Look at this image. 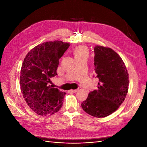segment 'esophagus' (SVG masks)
<instances>
[{
	"instance_id": "1",
	"label": "esophagus",
	"mask_w": 147,
	"mask_h": 147,
	"mask_svg": "<svg viewBox=\"0 0 147 147\" xmlns=\"http://www.w3.org/2000/svg\"><path fill=\"white\" fill-rule=\"evenodd\" d=\"M78 91V89H71V90L69 91V92H72L75 93V92H77Z\"/></svg>"
}]
</instances>
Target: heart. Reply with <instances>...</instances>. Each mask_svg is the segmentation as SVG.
<instances>
[{"instance_id":"b5f03b06","label":"heart","mask_w":147,"mask_h":147,"mask_svg":"<svg viewBox=\"0 0 147 147\" xmlns=\"http://www.w3.org/2000/svg\"><path fill=\"white\" fill-rule=\"evenodd\" d=\"M73 54L75 59L85 58L87 59L89 56V50L85 46H79L76 47L73 50Z\"/></svg>"}]
</instances>
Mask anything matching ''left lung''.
<instances>
[{
	"mask_svg": "<svg viewBox=\"0 0 147 147\" xmlns=\"http://www.w3.org/2000/svg\"><path fill=\"white\" fill-rule=\"evenodd\" d=\"M94 67L98 89L83 101V110L91 116L104 118L115 112L128 92L129 73L119 55L109 47L95 46Z\"/></svg>",
	"mask_w": 147,
	"mask_h": 147,
	"instance_id": "8db88e82",
	"label": "left lung"
}]
</instances>
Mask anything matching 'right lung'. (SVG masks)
<instances>
[{"mask_svg": "<svg viewBox=\"0 0 147 147\" xmlns=\"http://www.w3.org/2000/svg\"><path fill=\"white\" fill-rule=\"evenodd\" d=\"M61 41H47L32 49L20 71L21 92L28 105L40 115H51L62 106L65 92L49 85L57 75L59 59L69 46Z\"/></svg>", "mask_w": 147, "mask_h": 147, "instance_id": "add662e5", "label": "right lung"}]
</instances>
